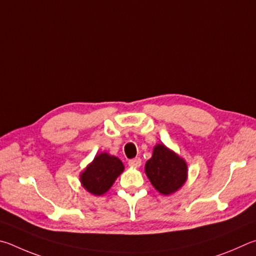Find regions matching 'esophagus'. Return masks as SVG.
<instances>
[{
    "label": "esophagus",
    "mask_w": 256,
    "mask_h": 256,
    "mask_svg": "<svg viewBox=\"0 0 256 256\" xmlns=\"http://www.w3.org/2000/svg\"><path fill=\"white\" fill-rule=\"evenodd\" d=\"M128 165L130 168H138L142 165V160L140 158H132L128 162Z\"/></svg>",
    "instance_id": "1"
}]
</instances>
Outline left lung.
I'll list each match as a JSON object with an SVG mask.
<instances>
[{
    "instance_id": "1",
    "label": "left lung",
    "mask_w": 256,
    "mask_h": 256,
    "mask_svg": "<svg viewBox=\"0 0 256 256\" xmlns=\"http://www.w3.org/2000/svg\"><path fill=\"white\" fill-rule=\"evenodd\" d=\"M145 173L160 194L171 196L186 182L188 164L184 158L160 142L154 146L153 155L145 164Z\"/></svg>"
}]
</instances>
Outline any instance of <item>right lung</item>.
I'll return each mask as SVG.
<instances>
[{"instance_id":"1","label":"right lung","mask_w":256,"mask_h":256,"mask_svg":"<svg viewBox=\"0 0 256 256\" xmlns=\"http://www.w3.org/2000/svg\"><path fill=\"white\" fill-rule=\"evenodd\" d=\"M124 170V163L116 156L102 152L80 173V184L88 194L102 196L111 189Z\"/></svg>"}]
</instances>
